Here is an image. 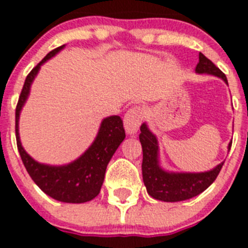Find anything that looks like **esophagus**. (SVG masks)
I'll use <instances>...</instances> for the list:
<instances>
[{"mask_svg":"<svg viewBox=\"0 0 248 248\" xmlns=\"http://www.w3.org/2000/svg\"><path fill=\"white\" fill-rule=\"evenodd\" d=\"M144 119V109L141 107H133L125 113L124 128L128 134H135Z\"/></svg>","mask_w":248,"mask_h":248,"instance_id":"esophagus-1","label":"esophagus"}]
</instances>
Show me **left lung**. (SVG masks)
<instances>
[{
  "label": "left lung",
  "mask_w": 248,
  "mask_h": 248,
  "mask_svg": "<svg viewBox=\"0 0 248 248\" xmlns=\"http://www.w3.org/2000/svg\"><path fill=\"white\" fill-rule=\"evenodd\" d=\"M198 73H207L212 76L220 77L227 83L225 73L220 71L209 58H206L202 53L199 54V63L195 68ZM140 143L143 148V180L148 194L156 200L166 201V202H176L187 199L195 198L205 191L220 174L223 163L210 171L198 172H166L159 166L157 160V140L155 135L148 129L146 124L140 126ZM229 144V149L231 148Z\"/></svg>",
  "instance_id": "left-lung-1"
}]
</instances>
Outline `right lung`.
I'll use <instances>...</instances> for the list:
<instances>
[{"mask_svg":"<svg viewBox=\"0 0 248 248\" xmlns=\"http://www.w3.org/2000/svg\"><path fill=\"white\" fill-rule=\"evenodd\" d=\"M64 46L50 50L49 53L28 73L25 80L18 103L16 107V140L26 170L39 189L54 200L62 202L82 203L93 200L100 192L105 176L107 165L110 161L118 146L124 138L125 130L122 118L118 115L105 118L102 122L99 133L91 148L73 163L64 166H49L34 161L22 148L18 137L19 111L30 93V87L43 63L58 53Z\"/></svg>","mask_w":248,"mask_h":248,"instance_id":"1","label":"right lung"}]
</instances>
